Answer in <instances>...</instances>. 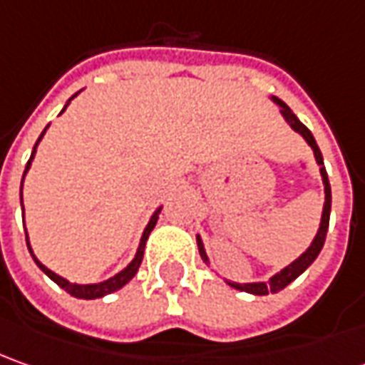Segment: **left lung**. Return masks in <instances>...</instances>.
Returning <instances> with one entry per match:
<instances>
[{"label": "left lung", "instance_id": "left-lung-1", "mask_svg": "<svg viewBox=\"0 0 365 365\" xmlns=\"http://www.w3.org/2000/svg\"><path fill=\"white\" fill-rule=\"evenodd\" d=\"M272 98V103L274 105H279L281 107V115L284 117V120L291 125V129H295L305 141L309 143V147L313 149V155H315V161H317V165H319L321 171V178H323V187H325V204H323V214H321V224H319V230L315 234V238H313V242L309 246L307 250L301 255V257L293 260L289 267H284L281 272H277V274H272L267 283H230V287L234 289H238V291H245V293H252V295H269V293H279V291H283L284 287L289 283H293L299 274H303L305 270L311 267V262L315 260V258L319 257L321 248L325 245V236H327V228H329V214H331V185H329V180H327V171L323 168V155H321L319 147L315 143V137L311 135L307 127L301 123V120L297 119V115L291 110V108L284 105L281 98H277V96H270ZM197 238V250H200V257L204 258V262H210L207 260L206 255V248H204V242H202V238L200 236H195Z\"/></svg>", "mask_w": 365, "mask_h": 365}]
</instances>
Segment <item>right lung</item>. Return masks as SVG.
<instances>
[{"mask_svg": "<svg viewBox=\"0 0 365 365\" xmlns=\"http://www.w3.org/2000/svg\"><path fill=\"white\" fill-rule=\"evenodd\" d=\"M78 95V93H76ZM76 95H72L68 98V103H66V107L70 105V101L74 98ZM66 107L62 108V113L66 110ZM48 129V127H46ZM46 129L42 131V135L38 137V141H36V145H34V151L32 155H30V161H28V165H26V171H24V175L28 173V170H30V165H32V159L34 155H36V147H38V143L42 141V137H44ZM21 183H24V180H21ZM19 200H21V187H19ZM21 207H24V204H21ZM159 212H161V207H158L155 212H153V216H151V220H149V224H147V228L143 230V236H141V242H139V248H137V255H135V258H133L131 262L125 267V269L120 270V272H117L115 277H110V279H107V281H103V283H93V284H76V283H70V281H66L64 277H60V274H56V272H52V270L48 269V267H44L38 258H36V255L32 252V246H30V240H28V234H26V242H28V250H30V255H32L34 262L42 269V272H46L54 283L60 287V289H64L66 293H70L72 297H76V299H98V297H105V295H110V293H115V291H119V289H123L125 284L131 281L133 277L137 274V270H139V267H141V260H143V252H145V242H147V238H149V234H151V230L155 228V224H158V218H159Z\"/></svg>", "mask_w": 365, "mask_h": 365, "instance_id": "obj_1", "label": "right lung"}]
</instances>
